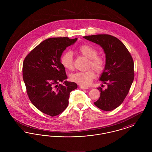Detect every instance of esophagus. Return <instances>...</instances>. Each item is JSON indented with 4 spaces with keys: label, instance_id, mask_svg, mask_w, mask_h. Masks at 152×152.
<instances>
[{
    "label": "esophagus",
    "instance_id": "esophagus-1",
    "mask_svg": "<svg viewBox=\"0 0 152 152\" xmlns=\"http://www.w3.org/2000/svg\"><path fill=\"white\" fill-rule=\"evenodd\" d=\"M80 88L81 89H88V87H83V86H80Z\"/></svg>",
    "mask_w": 152,
    "mask_h": 152
}]
</instances>
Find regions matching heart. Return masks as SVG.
<instances>
[{"label": "heart", "mask_w": 152, "mask_h": 152, "mask_svg": "<svg viewBox=\"0 0 152 152\" xmlns=\"http://www.w3.org/2000/svg\"><path fill=\"white\" fill-rule=\"evenodd\" d=\"M80 54L89 59L87 68H92L97 72H101L104 67V60L97 56V52L89 45H82L78 48ZM61 63L63 67L68 70L73 69V57L71 51L65 52L61 58ZM95 77L94 72L91 69L86 72H79L71 75V79L73 82L83 87H88Z\"/></svg>", "instance_id": "b5f03b06"}]
</instances>
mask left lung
I'll use <instances>...</instances> for the list:
<instances>
[{"label":"left lung","mask_w":152,"mask_h":152,"mask_svg":"<svg viewBox=\"0 0 152 152\" xmlns=\"http://www.w3.org/2000/svg\"><path fill=\"white\" fill-rule=\"evenodd\" d=\"M83 37L99 45L105 54V65L99 80L107 84V88H97L100 97L94 104L102 110H112L123 103L133 81V58L125 45L116 37L102 34Z\"/></svg>","instance_id":"obj_1"}]
</instances>
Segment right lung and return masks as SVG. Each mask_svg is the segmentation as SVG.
I'll return each mask as SVG.
<instances>
[{"label":"right lung","mask_w":152,"mask_h":152,"mask_svg":"<svg viewBox=\"0 0 152 152\" xmlns=\"http://www.w3.org/2000/svg\"><path fill=\"white\" fill-rule=\"evenodd\" d=\"M77 38L51 37L37 45L26 57L23 64V79L27 93L33 105L44 113L55 116L68 105L69 94L77 88L67 81L61 57L66 47ZM59 82L64 84L58 85Z\"/></svg>","instance_id":"add662e5"}]
</instances>
